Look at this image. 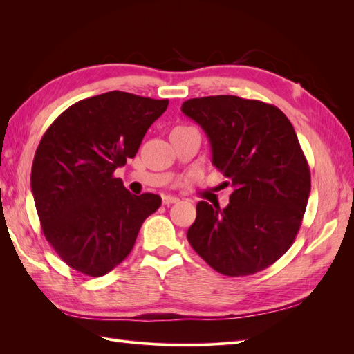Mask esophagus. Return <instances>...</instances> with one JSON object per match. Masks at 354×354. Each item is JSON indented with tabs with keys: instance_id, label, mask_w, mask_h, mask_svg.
Instances as JSON below:
<instances>
[{
	"instance_id": "34e87169",
	"label": "esophagus",
	"mask_w": 354,
	"mask_h": 354,
	"mask_svg": "<svg viewBox=\"0 0 354 354\" xmlns=\"http://www.w3.org/2000/svg\"><path fill=\"white\" fill-rule=\"evenodd\" d=\"M180 199L176 196H169V195H164L162 196V203L164 205H173V203H177Z\"/></svg>"
}]
</instances>
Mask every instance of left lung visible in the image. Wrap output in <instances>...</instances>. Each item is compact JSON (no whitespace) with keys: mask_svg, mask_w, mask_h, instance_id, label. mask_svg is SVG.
<instances>
[{"mask_svg":"<svg viewBox=\"0 0 354 354\" xmlns=\"http://www.w3.org/2000/svg\"><path fill=\"white\" fill-rule=\"evenodd\" d=\"M207 133L212 164L234 187L226 208L201 201L187 241L224 276H248L294 243L310 195V168L292 124L276 106L238 95L181 104Z\"/></svg>","mask_w":354,"mask_h":354,"instance_id":"1","label":"left lung"}]
</instances>
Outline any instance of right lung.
Instances as JSON below:
<instances>
[{
    "label": "right lung",
    "mask_w": 354,
    "mask_h": 354,
    "mask_svg": "<svg viewBox=\"0 0 354 354\" xmlns=\"http://www.w3.org/2000/svg\"><path fill=\"white\" fill-rule=\"evenodd\" d=\"M168 100L109 91L80 100L42 136L30 187L42 233L73 270L99 277L131 252L159 195L136 196L113 176L134 158Z\"/></svg>",
    "instance_id": "obj_1"
}]
</instances>
